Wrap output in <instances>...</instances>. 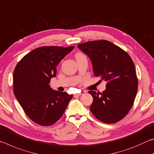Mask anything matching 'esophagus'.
Here are the masks:
<instances>
[{"mask_svg": "<svg viewBox=\"0 0 154 154\" xmlns=\"http://www.w3.org/2000/svg\"><path fill=\"white\" fill-rule=\"evenodd\" d=\"M85 94V91H81L80 93H79V94H75V95H78V96H80V95H84Z\"/></svg>", "mask_w": 154, "mask_h": 154, "instance_id": "esophagus-1", "label": "esophagus"}]
</instances>
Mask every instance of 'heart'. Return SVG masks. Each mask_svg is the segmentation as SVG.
I'll return each instance as SVG.
<instances>
[{
  "instance_id": "1",
  "label": "heart",
  "mask_w": 154,
  "mask_h": 154,
  "mask_svg": "<svg viewBox=\"0 0 154 154\" xmlns=\"http://www.w3.org/2000/svg\"><path fill=\"white\" fill-rule=\"evenodd\" d=\"M82 56H84V55H83L82 54H81V53H77L76 54H75V59H77V58H79L80 57H82Z\"/></svg>"
}]
</instances>
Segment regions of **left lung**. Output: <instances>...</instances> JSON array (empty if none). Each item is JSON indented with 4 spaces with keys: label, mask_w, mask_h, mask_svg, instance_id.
<instances>
[{
    "label": "left lung",
    "mask_w": 154,
    "mask_h": 154,
    "mask_svg": "<svg viewBox=\"0 0 154 154\" xmlns=\"http://www.w3.org/2000/svg\"><path fill=\"white\" fill-rule=\"evenodd\" d=\"M91 62L96 77L107 81L102 93L90 91L94 98L90 110L106 123L119 122L132 108L138 89V80L132 59L112 43L100 40L78 45Z\"/></svg>",
    "instance_id": "1"
}]
</instances>
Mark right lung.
Listing matches in <instances>:
<instances>
[{
  "label": "right lung",
  "mask_w": 154,
  "mask_h": 154,
  "mask_svg": "<svg viewBox=\"0 0 154 154\" xmlns=\"http://www.w3.org/2000/svg\"><path fill=\"white\" fill-rule=\"evenodd\" d=\"M74 48L41 47L32 50L17 64L14 72V91L30 119L37 124H54L63 114L72 95L50 87L57 66Z\"/></svg>",
  "instance_id": "right-lung-1"
}]
</instances>
